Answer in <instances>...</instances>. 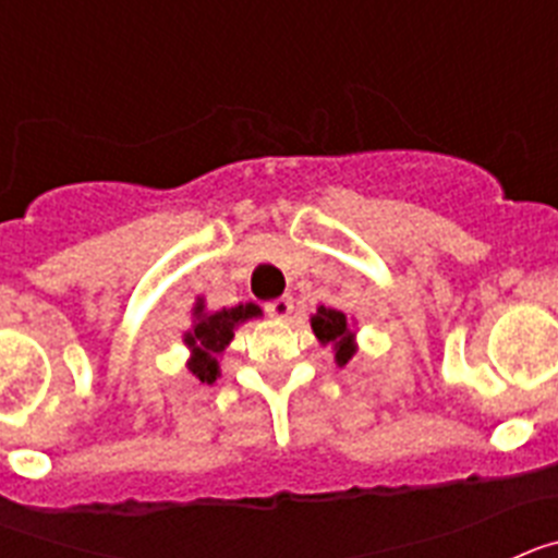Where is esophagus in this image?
Masks as SVG:
<instances>
[{
    "label": "esophagus",
    "instance_id": "esophagus-1",
    "mask_svg": "<svg viewBox=\"0 0 558 558\" xmlns=\"http://www.w3.org/2000/svg\"><path fill=\"white\" fill-rule=\"evenodd\" d=\"M265 313H268L270 318H279V322H282V318H288V315L293 313V299H290V295L274 299V302L265 304Z\"/></svg>",
    "mask_w": 558,
    "mask_h": 558
}]
</instances>
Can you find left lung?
Returning a JSON list of instances; mask_svg holds the SVG:
<instances>
[{
  "instance_id": "left-lung-1",
  "label": "left lung",
  "mask_w": 558,
  "mask_h": 558,
  "mask_svg": "<svg viewBox=\"0 0 558 558\" xmlns=\"http://www.w3.org/2000/svg\"><path fill=\"white\" fill-rule=\"evenodd\" d=\"M310 327H313L322 347H332L338 366H347L349 360L357 354V335H354V324L352 318H347V313L318 307L315 315H310Z\"/></svg>"
}]
</instances>
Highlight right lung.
<instances>
[{"label":"right lung","mask_w":558,"mask_h":558,"mask_svg":"<svg viewBox=\"0 0 558 558\" xmlns=\"http://www.w3.org/2000/svg\"><path fill=\"white\" fill-rule=\"evenodd\" d=\"M259 315H263V310L251 302L236 304V307L206 310L204 299H198L192 307V327L184 332V343L190 349L186 368L201 383L211 386L220 377V354L234 338V329L251 318H259Z\"/></svg>","instance_id":"add662e5"}]
</instances>
